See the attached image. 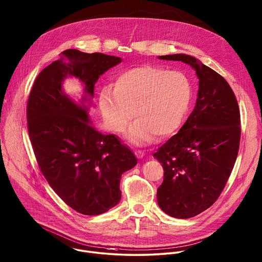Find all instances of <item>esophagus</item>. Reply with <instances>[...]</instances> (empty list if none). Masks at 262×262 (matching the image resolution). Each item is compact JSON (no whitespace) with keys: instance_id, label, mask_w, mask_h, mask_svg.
Instances as JSON below:
<instances>
[{"instance_id":"obj_1","label":"esophagus","mask_w":262,"mask_h":262,"mask_svg":"<svg viewBox=\"0 0 262 262\" xmlns=\"http://www.w3.org/2000/svg\"><path fill=\"white\" fill-rule=\"evenodd\" d=\"M135 155L138 157V158H143L145 156V153L141 150H136L135 151Z\"/></svg>"}]
</instances>
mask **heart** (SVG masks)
Segmentation results:
<instances>
[{
    "instance_id": "heart-1",
    "label": "heart",
    "mask_w": 262,
    "mask_h": 262,
    "mask_svg": "<svg viewBox=\"0 0 262 262\" xmlns=\"http://www.w3.org/2000/svg\"><path fill=\"white\" fill-rule=\"evenodd\" d=\"M191 97V82L183 72L143 65L120 73L114 89L100 93L99 106L107 127L114 133H121L135 115L127 138L141 145L154 136L171 135L182 123Z\"/></svg>"
}]
</instances>
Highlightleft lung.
<instances>
[{
    "mask_svg": "<svg viewBox=\"0 0 262 262\" xmlns=\"http://www.w3.org/2000/svg\"><path fill=\"white\" fill-rule=\"evenodd\" d=\"M158 58L187 63L199 78L193 112L153 155L164 170L157 190L159 207L172 217L190 219L217 200L231 176L240 146V110L228 81L196 58L186 54Z\"/></svg>",
    "mask_w": 262,
    "mask_h": 262,
    "instance_id": "8db88e82",
    "label": "left lung"
}]
</instances>
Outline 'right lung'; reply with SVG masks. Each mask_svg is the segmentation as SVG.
<instances>
[{
    "instance_id": "1",
    "label": "right lung",
    "mask_w": 262,
    "mask_h": 262,
    "mask_svg": "<svg viewBox=\"0 0 262 262\" xmlns=\"http://www.w3.org/2000/svg\"><path fill=\"white\" fill-rule=\"evenodd\" d=\"M37 75L27 101V128L38 167L55 193L73 210L98 215L121 198V174L137 164L134 153L115 135H103L91 123L89 107L99 76L121 62L102 53L65 50ZM67 76L85 84L76 104L61 90Z\"/></svg>"
}]
</instances>
